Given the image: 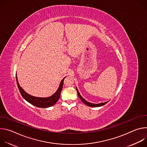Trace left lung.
<instances>
[{"mask_svg": "<svg viewBox=\"0 0 147 147\" xmlns=\"http://www.w3.org/2000/svg\"><path fill=\"white\" fill-rule=\"evenodd\" d=\"M76 90H77V94H78V95L79 98L83 102V103H84L86 105H87V106H89V107H101V106L104 105H105L106 103H107L108 102H104V103H98V104H95V103H92L88 102L87 100H86L80 95V93H79L77 88H76Z\"/></svg>", "mask_w": 147, "mask_h": 147, "instance_id": "8db88e82", "label": "left lung"}]
</instances>
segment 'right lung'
<instances>
[{"instance_id": "1", "label": "right lung", "mask_w": 147, "mask_h": 147, "mask_svg": "<svg viewBox=\"0 0 147 147\" xmlns=\"http://www.w3.org/2000/svg\"><path fill=\"white\" fill-rule=\"evenodd\" d=\"M65 78V77L61 80L58 90L53 95L48 98H38V97H35V96H33L32 95H29L22 89V88L19 85L17 75H16V81H17V86L22 96L29 103H30L31 104L33 105L38 108L51 107L54 105L57 102V101L59 100L60 96V93L63 88V82H64Z\"/></svg>"}]
</instances>
